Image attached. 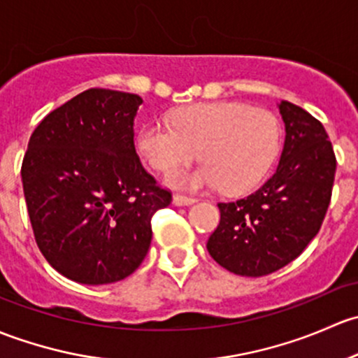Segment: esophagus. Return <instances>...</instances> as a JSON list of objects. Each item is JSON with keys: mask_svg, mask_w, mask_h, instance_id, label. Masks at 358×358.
Here are the masks:
<instances>
[{"mask_svg": "<svg viewBox=\"0 0 358 358\" xmlns=\"http://www.w3.org/2000/svg\"><path fill=\"white\" fill-rule=\"evenodd\" d=\"M196 201V198L193 196H186V194H174V205L178 206H186V205H191Z\"/></svg>", "mask_w": 358, "mask_h": 358, "instance_id": "34e87169", "label": "esophagus"}]
</instances>
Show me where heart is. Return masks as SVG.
<instances>
[{"mask_svg": "<svg viewBox=\"0 0 358 358\" xmlns=\"http://www.w3.org/2000/svg\"><path fill=\"white\" fill-rule=\"evenodd\" d=\"M138 148L160 172L186 167L200 152L205 165L191 172H172L174 187L205 189L220 186L227 194L253 189L279 152L278 119L265 108L215 101L191 105L167 124L150 122L138 132Z\"/></svg>", "mask_w": 358, "mask_h": 358, "instance_id": "heart-1", "label": "heart"}]
</instances>
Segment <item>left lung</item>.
<instances>
[{"label": "left lung", "instance_id": "8db88e82", "mask_svg": "<svg viewBox=\"0 0 358 358\" xmlns=\"http://www.w3.org/2000/svg\"><path fill=\"white\" fill-rule=\"evenodd\" d=\"M286 129L274 176L255 193L219 203L206 243L229 272L260 278L296 259L319 233L333 193L336 157L324 125L289 101L278 105Z\"/></svg>", "mask_w": 358, "mask_h": 358}]
</instances>
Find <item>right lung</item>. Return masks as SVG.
I'll use <instances>...</instances> for the list:
<instances>
[{
    "label": "right lung",
    "instance_id": "obj_1",
    "mask_svg": "<svg viewBox=\"0 0 358 358\" xmlns=\"http://www.w3.org/2000/svg\"><path fill=\"white\" fill-rule=\"evenodd\" d=\"M143 99L87 90L48 113L29 139L22 184L36 243L80 285L122 281L152 243V217L171 205L134 148Z\"/></svg>",
    "mask_w": 358,
    "mask_h": 358
}]
</instances>
